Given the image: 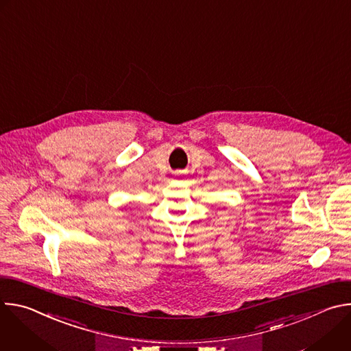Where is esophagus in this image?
Returning <instances> with one entry per match:
<instances>
[{
    "instance_id": "1",
    "label": "esophagus",
    "mask_w": 351,
    "mask_h": 351,
    "mask_svg": "<svg viewBox=\"0 0 351 351\" xmlns=\"http://www.w3.org/2000/svg\"><path fill=\"white\" fill-rule=\"evenodd\" d=\"M179 175H180V173H176V176H179Z\"/></svg>"
}]
</instances>
